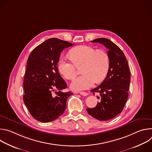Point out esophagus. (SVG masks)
Segmentation results:
<instances>
[{"instance_id": "esophagus-1", "label": "esophagus", "mask_w": 152, "mask_h": 152, "mask_svg": "<svg viewBox=\"0 0 152 152\" xmlns=\"http://www.w3.org/2000/svg\"><path fill=\"white\" fill-rule=\"evenodd\" d=\"M79 94L80 95H82V96H86L88 95V93H86V92H84V91H81V92H79Z\"/></svg>"}]
</instances>
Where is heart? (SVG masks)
Listing matches in <instances>:
<instances>
[{
	"label": "heart",
	"instance_id": "heart-1",
	"mask_svg": "<svg viewBox=\"0 0 152 152\" xmlns=\"http://www.w3.org/2000/svg\"><path fill=\"white\" fill-rule=\"evenodd\" d=\"M71 60L62 56L58 62L59 73L68 80H73L77 75L76 67H81V76L72 83L71 88L75 91L88 89L96 82L102 81L110 67V57L102 49H96L82 45L73 48L69 52Z\"/></svg>",
	"mask_w": 152,
	"mask_h": 152
}]
</instances>
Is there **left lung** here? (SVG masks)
<instances>
[{
	"label": "left lung",
	"mask_w": 152,
	"mask_h": 152,
	"mask_svg": "<svg viewBox=\"0 0 152 152\" xmlns=\"http://www.w3.org/2000/svg\"><path fill=\"white\" fill-rule=\"evenodd\" d=\"M91 42L103 45L107 49L110 67L106 77L97 87L91 90L97 93L98 102L93 108H86L88 113L100 121H106L121 113L128 97L131 72L123 51L109 39L100 38Z\"/></svg>",
	"instance_id": "left-lung-1"
}]
</instances>
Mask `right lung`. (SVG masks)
<instances>
[{
  "label": "right lung",
  "mask_w": 152,
  "mask_h": 152,
  "mask_svg": "<svg viewBox=\"0 0 152 152\" xmlns=\"http://www.w3.org/2000/svg\"><path fill=\"white\" fill-rule=\"evenodd\" d=\"M73 44L53 38L37 46L27 61L23 88V101L31 115L37 120L48 123L60 117L66 110L67 99L73 94L61 90L67 83L57 67L61 52ZM56 95H52L53 91Z\"/></svg>",
  "instance_id": "right-lung-1"
}]
</instances>
